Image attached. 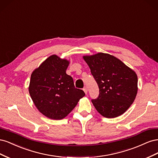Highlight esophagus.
Segmentation results:
<instances>
[{"instance_id":"1","label":"esophagus","mask_w":158,"mask_h":158,"mask_svg":"<svg viewBox=\"0 0 158 158\" xmlns=\"http://www.w3.org/2000/svg\"><path fill=\"white\" fill-rule=\"evenodd\" d=\"M83 90H84V93H85V94H88V88H87V87H84V89H83Z\"/></svg>"}]
</instances>
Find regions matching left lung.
Instances as JSON below:
<instances>
[{
  "instance_id": "obj_1",
  "label": "left lung",
  "mask_w": 158,
  "mask_h": 158,
  "mask_svg": "<svg viewBox=\"0 0 158 158\" xmlns=\"http://www.w3.org/2000/svg\"><path fill=\"white\" fill-rule=\"evenodd\" d=\"M96 81L99 95L92 102L98 113L106 118L121 115L130 107L138 92L136 73L117 57L98 52L83 56Z\"/></svg>"
}]
</instances>
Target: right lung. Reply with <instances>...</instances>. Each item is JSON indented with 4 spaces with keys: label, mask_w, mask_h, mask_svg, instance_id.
I'll return each instance as SVG.
<instances>
[{
    "label": "right lung",
    "mask_w": 158,
    "mask_h": 158,
    "mask_svg": "<svg viewBox=\"0 0 158 158\" xmlns=\"http://www.w3.org/2000/svg\"><path fill=\"white\" fill-rule=\"evenodd\" d=\"M69 60L52 55L33 71L29 93L33 103L44 115L54 120L66 117L82 98L84 91L74 87L66 73Z\"/></svg>",
    "instance_id": "add662e5"
}]
</instances>
